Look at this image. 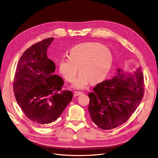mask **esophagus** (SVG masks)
Here are the masks:
<instances>
[{
    "label": "esophagus",
    "mask_w": 158,
    "mask_h": 158,
    "mask_svg": "<svg viewBox=\"0 0 158 158\" xmlns=\"http://www.w3.org/2000/svg\"><path fill=\"white\" fill-rule=\"evenodd\" d=\"M83 93L81 92H77V91H75L74 92V96H79V95H82Z\"/></svg>",
    "instance_id": "1"
}]
</instances>
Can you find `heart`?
<instances>
[{"label":"heart","instance_id":"b5f03b06","mask_svg":"<svg viewBox=\"0 0 158 158\" xmlns=\"http://www.w3.org/2000/svg\"><path fill=\"white\" fill-rule=\"evenodd\" d=\"M112 63L109 50L97 43H83L74 46L69 57H62L59 70L64 79L72 82L77 73H81L72 85V88L82 90L91 82L96 84L107 76Z\"/></svg>","mask_w":158,"mask_h":158}]
</instances>
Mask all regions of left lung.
Masks as SVG:
<instances>
[{"instance_id": "left-lung-1", "label": "left lung", "mask_w": 158, "mask_h": 158, "mask_svg": "<svg viewBox=\"0 0 158 158\" xmlns=\"http://www.w3.org/2000/svg\"><path fill=\"white\" fill-rule=\"evenodd\" d=\"M111 79L97 84L89 94V112L98 127L108 130L126 122L139 106L144 92L140 68L127 72L118 68Z\"/></svg>"}]
</instances>
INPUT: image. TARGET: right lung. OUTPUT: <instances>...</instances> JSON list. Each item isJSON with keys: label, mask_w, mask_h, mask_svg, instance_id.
Returning a JSON list of instances; mask_svg holds the SVG:
<instances>
[{"label": "right lung", "mask_w": 158, "mask_h": 158, "mask_svg": "<svg viewBox=\"0 0 158 158\" xmlns=\"http://www.w3.org/2000/svg\"><path fill=\"white\" fill-rule=\"evenodd\" d=\"M54 38L45 39L28 48L20 58L13 84L16 101L32 122L44 126L56 121L71 102L73 94L61 91L62 78L54 73V62L47 51Z\"/></svg>", "instance_id": "right-lung-1"}]
</instances>
